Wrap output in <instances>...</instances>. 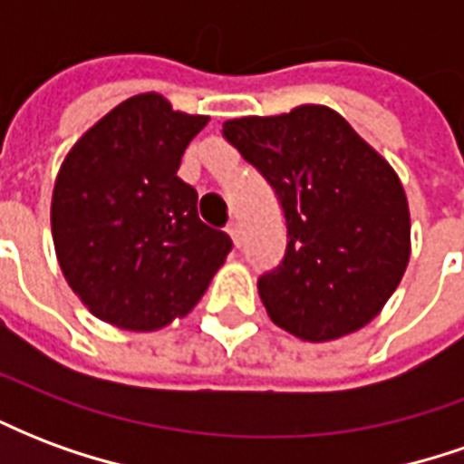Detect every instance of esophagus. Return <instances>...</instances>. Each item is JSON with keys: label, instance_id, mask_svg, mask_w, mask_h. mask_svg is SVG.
<instances>
[{"label": "esophagus", "instance_id": "34e87169", "mask_svg": "<svg viewBox=\"0 0 464 464\" xmlns=\"http://www.w3.org/2000/svg\"><path fill=\"white\" fill-rule=\"evenodd\" d=\"M226 233L231 236L233 246L238 248V246H241V226H238V223H236V221H231V223H228V226H226Z\"/></svg>", "mask_w": 464, "mask_h": 464}]
</instances>
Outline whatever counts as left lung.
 Wrapping results in <instances>:
<instances>
[{"label": "left lung", "instance_id": "obj_1", "mask_svg": "<svg viewBox=\"0 0 464 464\" xmlns=\"http://www.w3.org/2000/svg\"><path fill=\"white\" fill-rule=\"evenodd\" d=\"M223 136L278 193L283 263L258 278L271 321L308 343L368 325L410 261V208L398 173L338 111L303 104L243 116Z\"/></svg>", "mask_w": 464, "mask_h": 464}]
</instances>
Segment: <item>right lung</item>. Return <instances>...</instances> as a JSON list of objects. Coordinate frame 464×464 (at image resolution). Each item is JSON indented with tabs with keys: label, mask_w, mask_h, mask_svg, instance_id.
Segmentation results:
<instances>
[{
	"label": "right lung",
	"mask_w": 464,
	"mask_h": 464,
	"mask_svg": "<svg viewBox=\"0 0 464 464\" xmlns=\"http://www.w3.org/2000/svg\"><path fill=\"white\" fill-rule=\"evenodd\" d=\"M208 116L156 92L114 106L69 149L52 193V238L69 288L99 321L153 333L186 318L231 251L198 218L176 171Z\"/></svg>",
	"instance_id": "obj_1"
}]
</instances>
